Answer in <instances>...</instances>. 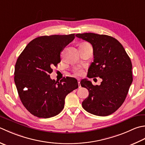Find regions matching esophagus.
<instances>
[{
	"mask_svg": "<svg viewBox=\"0 0 145 145\" xmlns=\"http://www.w3.org/2000/svg\"><path fill=\"white\" fill-rule=\"evenodd\" d=\"M78 87H80L81 86H80V79H78Z\"/></svg>",
	"mask_w": 145,
	"mask_h": 145,
	"instance_id": "obj_1",
	"label": "esophagus"
}]
</instances>
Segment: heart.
Returning a JSON list of instances; mask_svg holds the SVG:
<instances>
[{
    "label": "heart",
    "mask_w": 145,
    "mask_h": 145,
    "mask_svg": "<svg viewBox=\"0 0 145 145\" xmlns=\"http://www.w3.org/2000/svg\"><path fill=\"white\" fill-rule=\"evenodd\" d=\"M74 73H75V75L76 76L80 75L82 73V70L80 69H78V68H77V69H75L74 70Z\"/></svg>",
    "instance_id": "b5f03b06"
}]
</instances>
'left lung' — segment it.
<instances>
[{
  "label": "left lung",
  "instance_id": "1",
  "mask_svg": "<svg viewBox=\"0 0 145 145\" xmlns=\"http://www.w3.org/2000/svg\"><path fill=\"white\" fill-rule=\"evenodd\" d=\"M92 45L93 61L87 77L103 79L100 86H93L87 79L80 82L89 90V97L82 102L88 112L106 116L116 111L125 101L133 82L132 63L120 42L113 37L95 33L76 35Z\"/></svg>",
  "mask_w": 145,
  "mask_h": 145
}]
</instances>
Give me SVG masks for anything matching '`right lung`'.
I'll return each instance as SVG.
<instances>
[{
	"mask_svg": "<svg viewBox=\"0 0 145 145\" xmlns=\"http://www.w3.org/2000/svg\"><path fill=\"white\" fill-rule=\"evenodd\" d=\"M75 39L69 35L42 36L34 39L19 55L14 82L22 104L31 114L49 118L63 110L66 96L78 87L76 79H51L52 67L61 61L60 53Z\"/></svg>",
	"mask_w": 145,
	"mask_h": 145,
	"instance_id": "right-lung-1",
	"label": "right lung"
}]
</instances>
